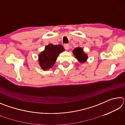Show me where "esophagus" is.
Returning a JSON list of instances; mask_svg holds the SVG:
<instances>
[{
  "label": "esophagus",
  "mask_w": 125,
  "mask_h": 125,
  "mask_svg": "<svg viewBox=\"0 0 125 125\" xmlns=\"http://www.w3.org/2000/svg\"><path fill=\"white\" fill-rule=\"evenodd\" d=\"M64 47L65 49L66 50H68L69 49V44H65Z\"/></svg>",
  "instance_id": "1"
}]
</instances>
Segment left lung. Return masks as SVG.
<instances>
[{
    "mask_svg": "<svg viewBox=\"0 0 125 125\" xmlns=\"http://www.w3.org/2000/svg\"><path fill=\"white\" fill-rule=\"evenodd\" d=\"M73 53L75 58L80 63H84L87 61L88 57L87 54L84 52L83 48L78 47L73 50Z\"/></svg>",
    "mask_w": 125,
    "mask_h": 125,
    "instance_id": "left-lung-1",
    "label": "left lung"
}]
</instances>
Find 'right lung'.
<instances>
[{
  "mask_svg": "<svg viewBox=\"0 0 125 125\" xmlns=\"http://www.w3.org/2000/svg\"><path fill=\"white\" fill-rule=\"evenodd\" d=\"M64 51L61 45H54L48 44L45 50L39 54V64L43 71H47L53 66L58 55Z\"/></svg>",
  "mask_w": 125,
  "mask_h": 125,
  "instance_id": "add662e5",
  "label": "right lung"
}]
</instances>
